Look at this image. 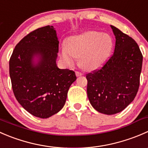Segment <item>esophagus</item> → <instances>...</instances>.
Masks as SVG:
<instances>
[{
    "instance_id": "34e87169",
    "label": "esophagus",
    "mask_w": 148,
    "mask_h": 148,
    "mask_svg": "<svg viewBox=\"0 0 148 148\" xmlns=\"http://www.w3.org/2000/svg\"><path fill=\"white\" fill-rule=\"evenodd\" d=\"M75 74H76V76H77V77H78V76H81L82 75H83V73H82L79 72V71H76Z\"/></svg>"
}]
</instances>
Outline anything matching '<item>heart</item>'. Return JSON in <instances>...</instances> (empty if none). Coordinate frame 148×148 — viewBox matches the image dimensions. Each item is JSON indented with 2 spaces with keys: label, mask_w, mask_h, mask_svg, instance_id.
<instances>
[{
  "label": "heart",
  "mask_w": 148,
  "mask_h": 148,
  "mask_svg": "<svg viewBox=\"0 0 148 148\" xmlns=\"http://www.w3.org/2000/svg\"><path fill=\"white\" fill-rule=\"evenodd\" d=\"M113 47L112 37L107 34L89 31L68 39L61 48L60 55L68 66L72 67L80 58V64L86 70L101 66L110 55Z\"/></svg>",
  "instance_id": "heart-1"
}]
</instances>
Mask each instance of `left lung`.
Here are the masks:
<instances>
[{
	"mask_svg": "<svg viewBox=\"0 0 148 148\" xmlns=\"http://www.w3.org/2000/svg\"><path fill=\"white\" fill-rule=\"evenodd\" d=\"M111 27L116 38L114 52L101 68L86 74L90 104L107 115L122 112L134 100L143 65L137 42L115 26Z\"/></svg>",
	"mask_w": 148,
	"mask_h": 148,
	"instance_id": "left-lung-1",
	"label": "left lung"
}]
</instances>
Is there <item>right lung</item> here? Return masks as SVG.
Segmentation results:
<instances>
[{
	"mask_svg": "<svg viewBox=\"0 0 148 148\" xmlns=\"http://www.w3.org/2000/svg\"><path fill=\"white\" fill-rule=\"evenodd\" d=\"M59 41L52 26L32 31L14 48L9 74L14 96L24 109L47 119L62 109L70 86L76 80L73 71L60 69L56 59ZM38 55L40 61L34 64Z\"/></svg>",
	"mask_w": 148,
	"mask_h": 148,
	"instance_id": "obj_1",
	"label": "right lung"
}]
</instances>
